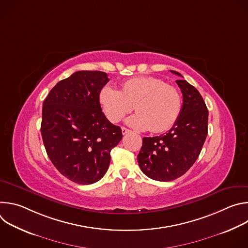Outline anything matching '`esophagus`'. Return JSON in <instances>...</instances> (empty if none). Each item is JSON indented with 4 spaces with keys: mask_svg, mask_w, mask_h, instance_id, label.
<instances>
[{
    "mask_svg": "<svg viewBox=\"0 0 248 248\" xmlns=\"http://www.w3.org/2000/svg\"><path fill=\"white\" fill-rule=\"evenodd\" d=\"M122 132H123V134L124 135V134H127V133H129V132H131V130H129V129H127L126 127H122Z\"/></svg>",
    "mask_w": 248,
    "mask_h": 248,
    "instance_id": "34e87169",
    "label": "esophagus"
}]
</instances>
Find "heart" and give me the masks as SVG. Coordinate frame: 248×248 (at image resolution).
I'll return each instance as SVG.
<instances>
[{
  "instance_id": "obj_1",
  "label": "heart",
  "mask_w": 248,
  "mask_h": 248,
  "mask_svg": "<svg viewBox=\"0 0 248 248\" xmlns=\"http://www.w3.org/2000/svg\"><path fill=\"white\" fill-rule=\"evenodd\" d=\"M103 111L112 123L120 122L134 107L136 114L126 124L136 129L162 132L178 120L182 109L181 94L175 87L152 77H138L126 80L123 90L105 85L99 93Z\"/></svg>"
}]
</instances>
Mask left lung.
I'll return each instance as SVG.
<instances>
[{
    "label": "left lung",
    "instance_id": "obj_1",
    "mask_svg": "<svg viewBox=\"0 0 248 248\" xmlns=\"http://www.w3.org/2000/svg\"><path fill=\"white\" fill-rule=\"evenodd\" d=\"M175 82L183 93L178 120L167 133L143 137L137 155L141 170L159 182H170L185 174L198 158L208 133V110L202 96L186 80Z\"/></svg>",
    "mask_w": 248,
    "mask_h": 248
}]
</instances>
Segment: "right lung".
Instances as JSON below:
<instances>
[{
  "mask_svg": "<svg viewBox=\"0 0 248 248\" xmlns=\"http://www.w3.org/2000/svg\"><path fill=\"white\" fill-rule=\"evenodd\" d=\"M109 81L103 72L80 70L58 82L43 103L41 134L48 157L65 178L91 185L107 172L111 150L123 138L105 117L99 93Z\"/></svg>",
  "mask_w": 248,
  "mask_h": 248,
  "instance_id": "1",
  "label": "right lung"
}]
</instances>
